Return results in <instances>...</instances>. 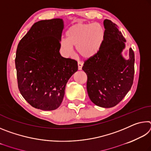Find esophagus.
I'll use <instances>...</instances> for the list:
<instances>
[{
    "instance_id": "1",
    "label": "esophagus",
    "mask_w": 151,
    "mask_h": 151,
    "mask_svg": "<svg viewBox=\"0 0 151 151\" xmlns=\"http://www.w3.org/2000/svg\"><path fill=\"white\" fill-rule=\"evenodd\" d=\"M83 64L81 62H78V70H82V68H83Z\"/></svg>"
}]
</instances>
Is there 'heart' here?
Here are the masks:
<instances>
[{
    "label": "heart",
    "instance_id": "heart-1",
    "mask_svg": "<svg viewBox=\"0 0 151 151\" xmlns=\"http://www.w3.org/2000/svg\"><path fill=\"white\" fill-rule=\"evenodd\" d=\"M66 39L60 40V51L66 57H72L73 47L78 54L88 59L98 54L104 42L106 30L100 23L78 22L70 26L66 32Z\"/></svg>",
    "mask_w": 151,
    "mask_h": 151
}]
</instances>
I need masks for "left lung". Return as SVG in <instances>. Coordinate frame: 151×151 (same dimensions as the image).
<instances>
[{"label": "left lung", "instance_id": "obj_1", "mask_svg": "<svg viewBox=\"0 0 151 151\" xmlns=\"http://www.w3.org/2000/svg\"><path fill=\"white\" fill-rule=\"evenodd\" d=\"M104 42L98 54L86 60L83 70L87 75L86 89L91 101L103 108L120 103L133 83L134 54L129 49L128 59L122 57L126 40L111 20H104Z\"/></svg>", "mask_w": 151, "mask_h": 151}]
</instances>
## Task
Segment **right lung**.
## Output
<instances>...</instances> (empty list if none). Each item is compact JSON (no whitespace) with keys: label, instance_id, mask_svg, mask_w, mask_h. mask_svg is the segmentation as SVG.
<instances>
[{"label":"right lung","instance_id":"right-lung-1","mask_svg":"<svg viewBox=\"0 0 151 151\" xmlns=\"http://www.w3.org/2000/svg\"><path fill=\"white\" fill-rule=\"evenodd\" d=\"M64 22L38 21L20 40L15 66L20 94L32 106L42 111L59 107L66 85L78 70L77 62L60 55Z\"/></svg>","mask_w":151,"mask_h":151}]
</instances>
